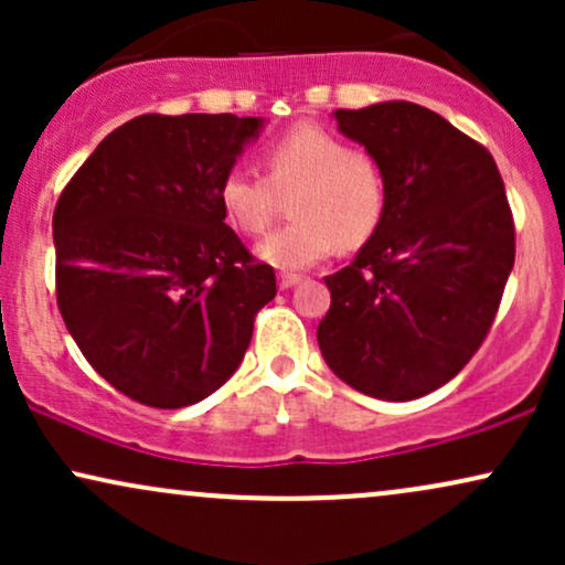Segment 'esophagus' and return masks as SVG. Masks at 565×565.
I'll use <instances>...</instances> for the list:
<instances>
[{"mask_svg":"<svg viewBox=\"0 0 565 565\" xmlns=\"http://www.w3.org/2000/svg\"><path fill=\"white\" fill-rule=\"evenodd\" d=\"M300 281H302L300 276L281 274V276H278V289H291V287H297V284H300Z\"/></svg>","mask_w":565,"mask_h":565,"instance_id":"34e87169","label":"esophagus"}]
</instances>
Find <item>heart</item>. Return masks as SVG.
<instances>
[{
  "instance_id": "obj_1",
  "label": "heart",
  "mask_w": 565,
  "mask_h": 565,
  "mask_svg": "<svg viewBox=\"0 0 565 565\" xmlns=\"http://www.w3.org/2000/svg\"><path fill=\"white\" fill-rule=\"evenodd\" d=\"M268 180L231 170L220 180V206L244 233H260L278 196H289L295 223L257 244V257L278 270H305L340 244L355 249L385 215V178L377 161L319 127H297L265 151Z\"/></svg>"
}]
</instances>
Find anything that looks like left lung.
Masks as SVG:
<instances>
[{
  "label": "left lung",
  "instance_id": "8db88e82",
  "mask_svg": "<svg viewBox=\"0 0 565 565\" xmlns=\"http://www.w3.org/2000/svg\"><path fill=\"white\" fill-rule=\"evenodd\" d=\"M385 178V215L355 260L327 276L323 361L353 391L414 401L462 372L494 321L515 228L491 153L406 100L334 111Z\"/></svg>",
  "mask_w": 565,
  "mask_h": 565
}]
</instances>
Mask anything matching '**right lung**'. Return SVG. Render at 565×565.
<instances>
[{"mask_svg": "<svg viewBox=\"0 0 565 565\" xmlns=\"http://www.w3.org/2000/svg\"><path fill=\"white\" fill-rule=\"evenodd\" d=\"M263 116L146 114L103 138L53 215L57 308L84 359L157 408L231 380L276 297L220 206V180Z\"/></svg>", "mask_w": 565, "mask_h": 565, "instance_id": "add662e5", "label": "right lung"}]
</instances>
